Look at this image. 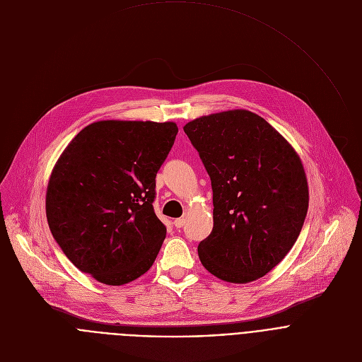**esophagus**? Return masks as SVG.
<instances>
[{
    "label": "esophagus",
    "mask_w": 362,
    "mask_h": 362,
    "mask_svg": "<svg viewBox=\"0 0 362 362\" xmlns=\"http://www.w3.org/2000/svg\"><path fill=\"white\" fill-rule=\"evenodd\" d=\"M184 223H185V218H175V220H174V226H175L177 228H181V227L184 226Z\"/></svg>",
    "instance_id": "34e87169"
}]
</instances>
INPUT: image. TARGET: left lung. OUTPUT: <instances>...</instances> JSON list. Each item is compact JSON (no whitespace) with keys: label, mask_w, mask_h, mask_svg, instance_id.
<instances>
[{"label":"left lung","mask_w":362,"mask_h":362,"mask_svg":"<svg viewBox=\"0 0 362 362\" xmlns=\"http://www.w3.org/2000/svg\"><path fill=\"white\" fill-rule=\"evenodd\" d=\"M210 175L213 231L198 257L216 277L249 284L291 252L302 230L309 188L295 148L246 109L197 117L184 127Z\"/></svg>","instance_id":"1"}]
</instances>
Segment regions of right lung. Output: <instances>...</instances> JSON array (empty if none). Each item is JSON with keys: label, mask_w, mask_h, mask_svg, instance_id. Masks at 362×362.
<instances>
[{"label": "right lung", "mask_w": 362, "mask_h": 362, "mask_svg": "<svg viewBox=\"0 0 362 362\" xmlns=\"http://www.w3.org/2000/svg\"><path fill=\"white\" fill-rule=\"evenodd\" d=\"M178 127L99 120L80 131L53 167L50 231L67 259L98 282L120 286L153 264L167 235L152 203L155 177Z\"/></svg>", "instance_id": "right-lung-1"}]
</instances>
